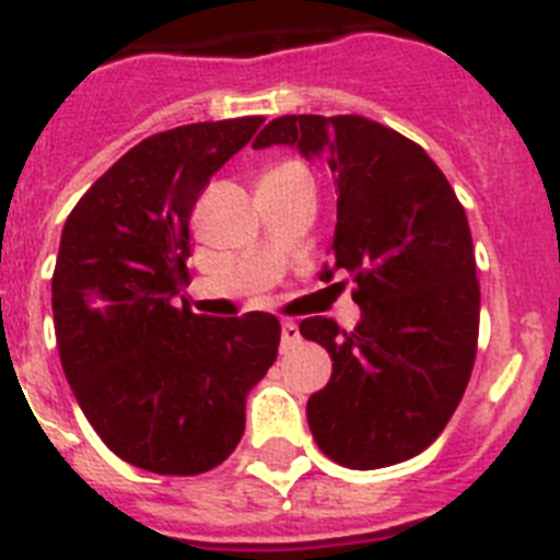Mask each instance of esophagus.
I'll list each match as a JSON object with an SVG mask.
<instances>
[{
    "instance_id": "34e87169",
    "label": "esophagus",
    "mask_w": 560,
    "mask_h": 560,
    "mask_svg": "<svg viewBox=\"0 0 560 560\" xmlns=\"http://www.w3.org/2000/svg\"><path fill=\"white\" fill-rule=\"evenodd\" d=\"M300 339H303V336H300V325L291 323V319H285L283 328H280V341H283V350L294 348Z\"/></svg>"
}]
</instances>
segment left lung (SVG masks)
Segmentation results:
<instances>
[{"instance_id":"obj_1","label":"left lung","mask_w":560,"mask_h":560,"mask_svg":"<svg viewBox=\"0 0 560 560\" xmlns=\"http://www.w3.org/2000/svg\"><path fill=\"white\" fill-rule=\"evenodd\" d=\"M289 145L336 176L330 280L348 271L361 319L300 323L334 361L328 387L308 398L316 446L348 468L404 463L446 429L471 378L479 283L471 230L429 153L381 122L339 114H285L252 148Z\"/></svg>"}]
</instances>
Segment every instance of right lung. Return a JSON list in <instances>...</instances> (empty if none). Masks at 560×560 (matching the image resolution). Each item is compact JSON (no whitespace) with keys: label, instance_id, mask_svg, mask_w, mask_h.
<instances>
[{"label":"right lung","instance_id":"add662e5","mask_svg":"<svg viewBox=\"0 0 560 560\" xmlns=\"http://www.w3.org/2000/svg\"><path fill=\"white\" fill-rule=\"evenodd\" d=\"M260 122L153 133L63 224L52 275L63 375L103 443L151 474L192 477L224 463L244 434L246 393L277 359L271 314L212 319L182 296L192 207Z\"/></svg>","mask_w":560,"mask_h":560}]
</instances>
